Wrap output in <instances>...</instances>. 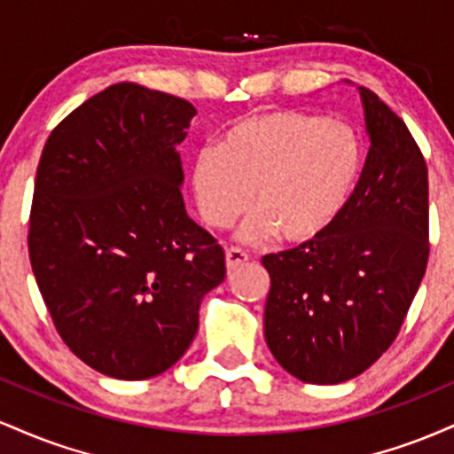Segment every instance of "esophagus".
Masks as SVG:
<instances>
[{
  "mask_svg": "<svg viewBox=\"0 0 454 454\" xmlns=\"http://www.w3.org/2000/svg\"><path fill=\"white\" fill-rule=\"evenodd\" d=\"M247 260H249V254L243 252L241 247H228L226 249V267L228 269L239 267V264L247 262Z\"/></svg>",
  "mask_w": 454,
  "mask_h": 454,
  "instance_id": "1",
  "label": "esophagus"
}]
</instances>
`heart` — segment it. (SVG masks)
Returning a JSON list of instances; mask_svg holds the SVG:
<instances>
[{
    "instance_id": "heart-1",
    "label": "heart",
    "mask_w": 454,
    "mask_h": 454,
    "mask_svg": "<svg viewBox=\"0 0 454 454\" xmlns=\"http://www.w3.org/2000/svg\"><path fill=\"white\" fill-rule=\"evenodd\" d=\"M363 145L354 128L299 111H264L239 119L220 145L196 153L192 185L202 222L226 228L252 205L239 237L278 234L290 245L314 243L335 226L356 190Z\"/></svg>"
}]
</instances>
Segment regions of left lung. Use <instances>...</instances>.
I'll return each instance as SVG.
<instances>
[{"label":"left lung","mask_w":454,"mask_h":454,"mask_svg":"<svg viewBox=\"0 0 454 454\" xmlns=\"http://www.w3.org/2000/svg\"><path fill=\"white\" fill-rule=\"evenodd\" d=\"M372 138L361 179L335 226L262 258L270 290L264 340L309 384L356 378L399 335L429 260V176L408 126L358 87Z\"/></svg>","instance_id":"1"}]
</instances>
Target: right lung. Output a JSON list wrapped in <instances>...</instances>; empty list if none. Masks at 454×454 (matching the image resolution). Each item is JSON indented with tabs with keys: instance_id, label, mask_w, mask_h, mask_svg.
I'll list each match as a JSON object with an SVG mask.
<instances>
[{
	"instance_id": "1",
	"label": "right lung",
	"mask_w": 454,
	"mask_h": 454,
	"mask_svg": "<svg viewBox=\"0 0 454 454\" xmlns=\"http://www.w3.org/2000/svg\"><path fill=\"white\" fill-rule=\"evenodd\" d=\"M196 108L117 82L51 132L29 213V262L59 337L104 376L147 380L184 356L222 245L185 213L175 147Z\"/></svg>"
}]
</instances>
